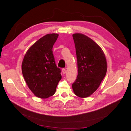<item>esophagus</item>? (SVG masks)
Returning <instances> with one entry per match:
<instances>
[{
  "mask_svg": "<svg viewBox=\"0 0 131 131\" xmlns=\"http://www.w3.org/2000/svg\"><path fill=\"white\" fill-rule=\"evenodd\" d=\"M62 73H63V74H65L66 73V69H64V68H63V69H62Z\"/></svg>",
  "mask_w": 131,
  "mask_h": 131,
  "instance_id": "esophagus-1",
  "label": "esophagus"
}]
</instances>
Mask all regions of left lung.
<instances>
[{"label": "left lung", "mask_w": 131, "mask_h": 131, "mask_svg": "<svg viewBox=\"0 0 131 131\" xmlns=\"http://www.w3.org/2000/svg\"><path fill=\"white\" fill-rule=\"evenodd\" d=\"M78 61V74L72 88L75 95L88 97L100 86L107 70L105 56L92 39L81 33L73 34Z\"/></svg>", "instance_id": "1"}]
</instances>
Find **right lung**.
<instances>
[{
    "label": "right lung",
    "instance_id": "right-lung-1",
    "mask_svg": "<svg viewBox=\"0 0 131 131\" xmlns=\"http://www.w3.org/2000/svg\"><path fill=\"white\" fill-rule=\"evenodd\" d=\"M58 37L55 33L44 35L29 47L23 59V76L29 89L39 98L53 96L62 79L52 52Z\"/></svg>",
    "mask_w": 131,
    "mask_h": 131
}]
</instances>
